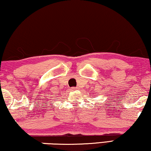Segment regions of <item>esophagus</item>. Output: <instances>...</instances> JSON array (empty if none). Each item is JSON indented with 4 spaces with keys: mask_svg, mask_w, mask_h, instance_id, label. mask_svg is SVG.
<instances>
[{
    "mask_svg": "<svg viewBox=\"0 0 151 151\" xmlns=\"http://www.w3.org/2000/svg\"><path fill=\"white\" fill-rule=\"evenodd\" d=\"M78 89V88H76V87H73V88H71L70 90L71 91H76Z\"/></svg>",
    "mask_w": 151,
    "mask_h": 151,
    "instance_id": "obj_1",
    "label": "esophagus"
}]
</instances>
